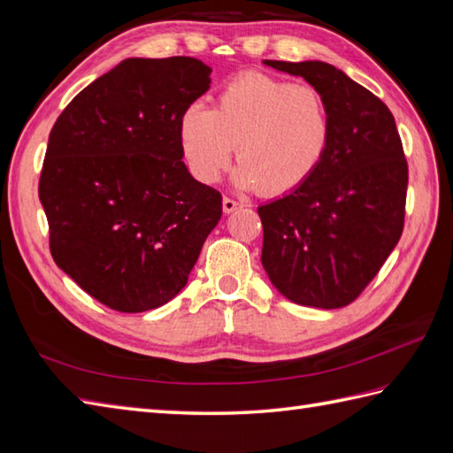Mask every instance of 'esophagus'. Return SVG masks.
Wrapping results in <instances>:
<instances>
[{
  "mask_svg": "<svg viewBox=\"0 0 453 453\" xmlns=\"http://www.w3.org/2000/svg\"><path fill=\"white\" fill-rule=\"evenodd\" d=\"M241 206H243V204H239L237 201H234V198H224V201H222V208H224V212L226 214H231V212H235V210L237 208H241Z\"/></svg>",
  "mask_w": 453,
  "mask_h": 453,
  "instance_id": "1",
  "label": "esophagus"
}]
</instances>
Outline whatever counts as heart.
<instances>
[{
	"instance_id": "obj_1",
	"label": "heart",
	"mask_w": 453,
	"mask_h": 453,
	"mask_svg": "<svg viewBox=\"0 0 453 453\" xmlns=\"http://www.w3.org/2000/svg\"><path fill=\"white\" fill-rule=\"evenodd\" d=\"M332 119L322 94L262 73L226 84L216 108L193 104L179 121L188 170L216 183L234 154V181L262 195L297 191L317 173L330 146Z\"/></svg>"
}]
</instances>
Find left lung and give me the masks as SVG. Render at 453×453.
Returning a JSON list of instances; mask_svg holds the SVG:
<instances>
[{
  "mask_svg": "<svg viewBox=\"0 0 453 453\" xmlns=\"http://www.w3.org/2000/svg\"><path fill=\"white\" fill-rule=\"evenodd\" d=\"M303 77L330 111L324 160L297 191L258 206L262 266L283 297L340 309L369 286L403 231L407 162L392 111L324 61H270Z\"/></svg>",
  "mask_w": 453,
  "mask_h": 453,
  "instance_id": "left-lung-1",
  "label": "left lung"
}]
</instances>
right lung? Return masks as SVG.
I'll return each mask as SVG.
<instances>
[{
	"label": "right lung",
	"mask_w": 453,
	"mask_h": 453,
	"mask_svg": "<svg viewBox=\"0 0 453 453\" xmlns=\"http://www.w3.org/2000/svg\"><path fill=\"white\" fill-rule=\"evenodd\" d=\"M195 58H129L81 90L50 133L38 196L56 265L119 312L172 301L219 218L188 173L179 121L210 88Z\"/></svg>",
	"instance_id": "1"
}]
</instances>
